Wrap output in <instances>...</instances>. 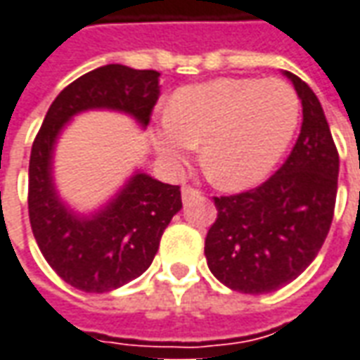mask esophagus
Instances as JSON below:
<instances>
[{"mask_svg": "<svg viewBox=\"0 0 360 360\" xmlns=\"http://www.w3.org/2000/svg\"><path fill=\"white\" fill-rule=\"evenodd\" d=\"M200 197V191L193 187H183L181 188V198H183V202H188L191 198H197Z\"/></svg>", "mask_w": 360, "mask_h": 360, "instance_id": "1", "label": "esophagus"}]
</instances>
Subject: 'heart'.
I'll list each match as a JSON object with an SVG mask.
<instances>
[{"instance_id": "obj_1", "label": "heart", "mask_w": 360, "mask_h": 360, "mask_svg": "<svg viewBox=\"0 0 360 360\" xmlns=\"http://www.w3.org/2000/svg\"><path fill=\"white\" fill-rule=\"evenodd\" d=\"M298 124L292 85L276 77H220L175 93L152 144L169 172L185 167L202 144V165L214 185L245 191L275 172Z\"/></svg>"}]
</instances>
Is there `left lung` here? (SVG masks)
<instances>
[{"label": "left lung", "mask_w": 360, "mask_h": 360, "mask_svg": "<svg viewBox=\"0 0 360 360\" xmlns=\"http://www.w3.org/2000/svg\"><path fill=\"white\" fill-rule=\"evenodd\" d=\"M302 101V128L288 160L263 185L214 197L216 222L205 240L210 273L228 288L265 294L288 285L328 238L338 197L339 155L320 99L283 72Z\"/></svg>", "instance_id": "left-lung-1"}]
</instances>
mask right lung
<instances>
[{
  "label": "right lung",
  "instance_id": "obj_1",
  "mask_svg": "<svg viewBox=\"0 0 360 360\" xmlns=\"http://www.w3.org/2000/svg\"><path fill=\"white\" fill-rule=\"evenodd\" d=\"M160 97V72L107 64L70 84L50 105L29 162V218L49 265L84 292H110L152 265L163 230L181 210V191L132 173L91 212H77L60 197L54 152L70 120L87 110L128 115L144 130Z\"/></svg>",
  "mask_w": 360,
  "mask_h": 360
}]
</instances>
